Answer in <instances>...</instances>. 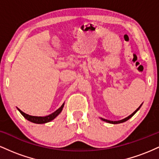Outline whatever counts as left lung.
Wrapping results in <instances>:
<instances>
[{
  "label": "left lung",
  "mask_w": 159,
  "mask_h": 159,
  "mask_svg": "<svg viewBox=\"0 0 159 159\" xmlns=\"http://www.w3.org/2000/svg\"><path fill=\"white\" fill-rule=\"evenodd\" d=\"M141 105H142V104H141V105H140V106H141ZM140 106L139 107H138V108L137 109V110H136L135 111H134V112H133L132 114H131V115H129V116H128V117L125 118V119H123V120H119V121H111V120H105V119H103V118H101V119L103 121H105V122H107V123H112V124H118V123H124V122L127 121L128 120H129V119H130L131 117H132V116H134V114H135V113L137 112V111H138V110H139V109H140Z\"/></svg>",
  "instance_id": "obj_1"
}]
</instances>
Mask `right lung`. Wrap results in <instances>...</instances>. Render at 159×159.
Instances as JSON below:
<instances>
[{
  "label": "right lung",
  "mask_w": 159,
  "mask_h": 159,
  "mask_svg": "<svg viewBox=\"0 0 159 159\" xmlns=\"http://www.w3.org/2000/svg\"><path fill=\"white\" fill-rule=\"evenodd\" d=\"M63 106H64V103L61 105V107H59L57 110L54 111V113H52V114H49V115H48V116H30V115H28V114H25V113H24L23 111H21L19 108H18V107H17V109L19 111V112L23 115V116L25 118V119L29 120V121L32 122V123H37V124H43V123H48V122L52 121V120H54V118L57 117L58 115L61 114V112L63 108Z\"/></svg>",
  "instance_id": "add662e5"
}]
</instances>
